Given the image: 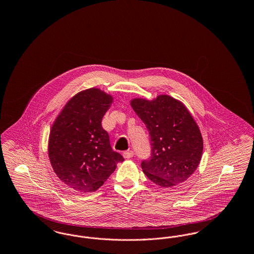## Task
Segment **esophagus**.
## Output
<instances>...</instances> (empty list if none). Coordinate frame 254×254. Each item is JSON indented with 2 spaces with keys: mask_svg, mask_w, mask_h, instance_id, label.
Instances as JSON below:
<instances>
[{
  "mask_svg": "<svg viewBox=\"0 0 254 254\" xmlns=\"http://www.w3.org/2000/svg\"><path fill=\"white\" fill-rule=\"evenodd\" d=\"M123 155H124V157L125 158H131L133 157L134 153H133L132 150H127V151H125V152L123 153Z\"/></svg>",
  "mask_w": 254,
  "mask_h": 254,
  "instance_id": "34e87169",
  "label": "esophagus"
}]
</instances>
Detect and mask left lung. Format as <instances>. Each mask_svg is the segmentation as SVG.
Listing matches in <instances>:
<instances>
[{
    "instance_id": "1",
    "label": "left lung",
    "mask_w": 254,
    "mask_h": 254,
    "mask_svg": "<svg viewBox=\"0 0 254 254\" xmlns=\"http://www.w3.org/2000/svg\"><path fill=\"white\" fill-rule=\"evenodd\" d=\"M130 105L150 136V157L141 164L146 177L164 188L186 181L203 152L202 134L190 111L169 95L152 101L136 98Z\"/></svg>"
}]
</instances>
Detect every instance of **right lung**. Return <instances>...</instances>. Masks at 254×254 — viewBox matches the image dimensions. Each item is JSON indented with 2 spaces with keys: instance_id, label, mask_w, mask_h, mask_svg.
Here are the masks:
<instances>
[{
  "instance_id": "right-lung-1",
  "label": "right lung",
  "mask_w": 254,
  "mask_h": 254,
  "mask_svg": "<svg viewBox=\"0 0 254 254\" xmlns=\"http://www.w3.org/2000/svg\"><path fill=\"white\" fill-rule=\"evenodd\" d=\"M113 101L99 88L73 96L51 127L50 164L61 181L81 192L97 190L124 158L113 151L102 119Z\"/></svg>"
}]
</instances>
